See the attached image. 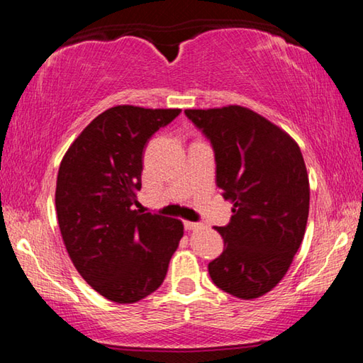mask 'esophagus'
Listing matches in <instances>:
<instances>
[{
  "mask_svg": "<svg viewBox=\"0 0 363 363\" xmlns=\"http://www.w3.org/2000/svg\"><path fill=\"white\" fill-rule=\"evenodd\" d=\"M184 227H186L187 230H199V229H203L205 224H201V223H190V220H186V223H184Z\"/></svg>",
  "mask_w": 363,
  "mask_h": 363,
  "instance_id": "esophagus-1",
  "label": "esophagus"
}]
</instances>
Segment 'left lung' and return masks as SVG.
<instances>
[{"label":"left lung","mask_w":363,"mask_h":363,"mask_svg":"<svg viewBox=\"0 0 363 363\" xmlns=\"http://www.w3.org/2000/svg\"><path fill=\"white\" fill-rule=\"evenodd\" d=\"M184 113L211 143L216 184L233 203L229 224L214 227L225 250L208 272L232 296L259 298L284 279L304 238L309 177L303 153L285 131L250 108Z\"/></svg>","instance_id":"left-lung-1"}]
</instances>
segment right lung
<instances>
[{"label":"right lung","mask_w":363,"mask_h":363,"mask_svg":"<svg viewBox=\"0 0 363 363\" xmlns=\"http://www.w3.org/2000/svg\"><path fill=\"white\" fill-rule=\"evenodd\" d=\"M179 108L116 106L84 128L60 163L57 220L79 275L120 304L138 303L163 284L184 235L181 220L134 210L144 149Z\"/></svg>","instance_id":"add662e5"}]
</instances>
